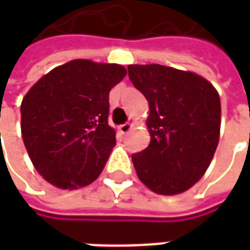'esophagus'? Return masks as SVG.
<instances>
[{"mask_svg":"<svg viewBox=\"0 0 250 250\" xmlns=\"http://www.w3.org/2000/svg\"><path fill=\"white\" fill-rule=\"evenodd\" d=\"M132 127H134V125H131V123H125V125H119V131L122 134H127V132H130V130Z\"/></svg>","mask_w":250,"mask_h":250,"instance_id":"1","label":"esophagus"}]
</instances>
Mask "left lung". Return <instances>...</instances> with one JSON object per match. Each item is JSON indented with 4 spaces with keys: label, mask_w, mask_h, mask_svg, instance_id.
I'll return each instance as SVG.
<instances>
[{
    "label": "left lung",
    "mask_w": 250,
    "mask_h": 250,
    "mask_svg": "<svg viewBox=\"0 0 250 250\" xmlns=\"http://www.w3.org/2000/svg\"><path fill=\"white\" fill-rule=\"evenodd\" d=\"M128 76L148 102L150 145L132 155L151 191L175 195L204 177L220 141L221 102L213 84L190 71L131 64Z\"/></svg>",
    "instance_id": "left-lung-1"
}]
</instances>
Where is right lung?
I'll return each instance as SVG.
<instances>
[{
  "label": "right lung",
  "mask_w": 250,
  "mask_h": 250,
  "mask_svg": "<svg viewBox=\"0 0 250 250\" xmlns=\"http://www.w3.org/2000/svg\"><path fill=\"white\" fill-rule=\"evenodd\" d=\"M127 75L119 64L72 60L35 83L21 103V135L46 182L62 190L92 184L116 145L108 125L111 88Z\"/></svg>",
  "instance_id": "1"
}]
</instances>
